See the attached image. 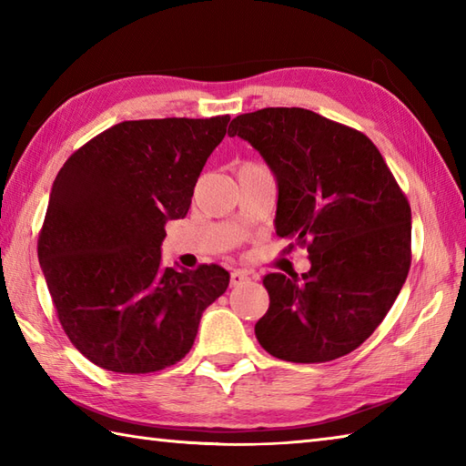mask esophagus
Masks as SVG:
<instances>
[{
    "label": "esophagus",
    "mask_w": 466,
    "mask_h": 466,
    "mask_svg": "<svg viewBox=\"0 0 466 466\" xmlns=\"http://www.w3.org/2000/svg\"><path fill=\"white\" fill-rule=\"evenodd\" d=\"M248 280H250V274L246 270H234L230 274V286H240V284L248 282Z\"/></svg>",
    "instance_id": "1"
}]
</instances>
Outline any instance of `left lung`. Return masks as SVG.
<instances>
[{
	"instance_id": "1",
	"label": "left lung",
	"mask_w": 466,
	"mask_h": 466,
	"mask_svg": "<svg viewBox=\"0 0 466 466\" xmlns=\"http://www.w3.org/2000/svg\"><path fill=\"white\" fill-rule=\"evenodd\" d=\"M279 182L276 234L306 246L310 270L266 274L270 306L256 322L280 360L329 362L369 339L410 268V206L369 137L304 107L234 117ZM290 244V248H294Z\"/></svg>"
}]
</instances>
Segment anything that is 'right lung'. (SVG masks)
I'll list each match as a JSON object with an SVG mask.
<instances>
[{
	"mask_svg": "<svg viewBox=\"0 0 466 466\" xmlns=\"http://www.w3.org/2000/svg\"><path fill=\"white\" fill-rule=\"evenodd\" d=\"M230 116L122 122L57 172L37 256L59 324L87 360L146 374L190 352L202 312L230 282L222 266L164 268V226L187 214Z\"/></svg>",
	"mask_w": 466,
	"mask_h": 466,
	"instance_id": "obj_1",
	"label": "right lung"
}]
</instances>
